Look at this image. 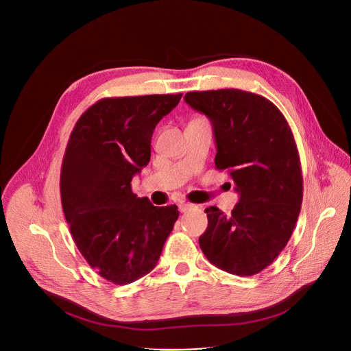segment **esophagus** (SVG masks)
Wrapping results in <instances>:
<instances>
[{"label":"esophagus","mask_w":351,"mask_h":351,"mask_svg":"<svg viewBox=\"0 0 351 351\" xmlns=\"http://www.w3.org/2000/svg\"><path fill=\"white\" fill-rule=\"evenodd\" d=\"M178 206H179V212H182V213H183V212L189 210L193 205H192V204H185V202H182V204H179Z\"/></svg>","instance_id":"obj_1"}]
</instances>
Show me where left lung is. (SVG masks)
<instances>
[{"label":"left lung","mask_w":351,"mask_h":351,"mask_svg":"<svg viewBox=\"0 0 351 351\" xmlns=\"http://www.w3.org/2000/svg\"><path fill=\"white\" fill-rule=\"evenodd\" d=\"M185 101L210 119L216 169L228 171L239 193L230 215L206 209L199 246L220 270L253 276L280 254L298 222L303 176L296 141L280 109L253 92L193 90Z\"/></svg>","instance_id":"8db88e82"}]
</instances>
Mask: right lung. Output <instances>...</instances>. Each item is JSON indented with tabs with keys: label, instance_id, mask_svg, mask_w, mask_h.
<instances>
[{
	"label": "right lung",
	"instance_id": "obj_1",
	"mask_svg": "<svg viewBox=\"0 0 351 351\" xmlns=\"http://www.w3.org/2000/svg\"><path fill=\"white\" fill-rule=\"evenodd\" d=\"M182 94L102 98L73 126L61 168L62 210L88 265L114 285L154 270L179 217L178 206L138 197L132 178L151 159L158 122Z\"/></svg>",
	"mask_w": 351,
	"mask_h": 351
}]
</instances>
